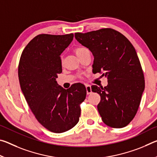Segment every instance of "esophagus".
Here are the masks:
<instances>
[{
	"instance_id": "1",
	"label": "esophagus",
	"mask_w": 157,
	"mask_h": 157,
	"mask_svg": "<svg viewBox=\"0 0 157 157\" xmlns=\"http://www.w3.org/2000/svg\"><path fill=\"white\" fill-rule=\"evenodd\" d=\"M86 94H87L89 95V94H91V92H92L91 87V86H90V85H89V84L86 85Z\"/></svg>"
}]
</instances>
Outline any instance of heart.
Returning <instances> with one entry per match:
<instances>
[{
  "label": "heart",
  "instance_id": "heart-1",
  "mask_svg": "<svg viewBox=\"0 0 157 157\" xmlns=\"http://www.w3.org/2000/svg\"><path fill=\"white\" fill-rule=\"evenodd\" d=\"M87 49L86 48L84 47H78L76 48L75 49V50H74V52H75V55H77V57H79V55H82V53H83L84 51H86Z\"/></svg>",
  "mask_w": 157,
  "mask_h": 157
}]
</instances>
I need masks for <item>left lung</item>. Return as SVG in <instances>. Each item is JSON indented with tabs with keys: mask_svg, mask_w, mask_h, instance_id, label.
Wrapping results in <instances>:
<instances>
[{
	"mask_svg": "<svg viewBox=\"0 0 157 157\" xmlns=\"http://www.w3.org/2000/svg\"><path fill=\"white\" fill-rule=\"evenodd\" d=\"M75 37L94 55L93 72L108 79L104 88L91 86L100 95L98 110L102 121L113 128L127 126L136 115L145 89L136 50L123 34L111 28L77 33Z\"/></svg>",
	"mask_w": 157,
	"mask_h": 157,
	"instance_id": "left-lung-1",
	"label": "left lung"
}]
</instances>
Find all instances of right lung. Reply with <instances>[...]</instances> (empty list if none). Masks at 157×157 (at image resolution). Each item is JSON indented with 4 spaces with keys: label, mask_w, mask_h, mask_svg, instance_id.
Here are the masks:
<instances>
[{
    "label": "right lung",
    "mask_w": 157,
    "mask_h": 157,
    "mask_svg": "<svg viewBox=\"0 0 157 157\" xmlns=\"http://www.w3.org/2000/svg\"><path fill=\"white\" fill-rule=\"evenodd\" d=\"M73 34H39L25 46L18 64V79L24 97L36 120L54 133L72 129L78 123L85 100L84 85L68 89L59 86L57 75L62 72L60 55L73 39Z\"/></svg>",
    "instance_id": "obj_1"
}]
</instances>
